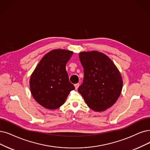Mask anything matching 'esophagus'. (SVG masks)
Here are the masks:
<instances>
[{
	"instance_id": "34e87169",
	"label": "esophagus",
	"mask_w": 150,
	"mask_h": 150,
	"mask_svg": "<svg viewBox=\"0 0 150 150\" xmlns=\"http://www.w3.org/2000/svg\"><path fill=\"white\" fill-rule=\"evenodd\" d=\"M74 87H75L76 90H77V88H78V87H79V83H76V84H74Z\"/></svg>"
}]
</instances>
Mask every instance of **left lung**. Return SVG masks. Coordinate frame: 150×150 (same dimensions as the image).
<instances>
[{"mask_svg": "<svg viewBox=\"0 0 150 150\" xmlns=\"http://www.w3.org/2000/svg\"><path fill=\"white\" fill-rule=\"evenodd\" d=\"M79 57L84 77L78 92L90 108L97 112L105 111L116 103L121 93L123 81L120 72L101 52H82Z\"/></svg>", "mask_w": 150, "mask_h": 150, "instance_id": "obj_1", "label": "left lung"}]
</instances>
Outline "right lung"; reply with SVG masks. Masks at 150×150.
Masks as SVG:
<instances>
[{
  "label": "right lung",
  "instance_id": "obj_1",
  "mask_svg": "<svg viewBox=\"0 0 150 150\" xmlns=\"http://www.w3.org/2000/svg\"><path fill=\"white\" fill-rule=\"evenodd\" d=\"M73 54L70 50H53L42 57L32 73L29 80L31 94L45 108H58L75 88L66 70V64Z\"/></svg>",
  "mask_w": 150,
  "mask_h": 150
}]
</instances>
